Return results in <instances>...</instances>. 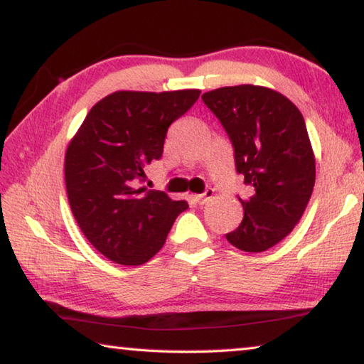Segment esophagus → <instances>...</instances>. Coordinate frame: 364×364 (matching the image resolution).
I'll list each match as a JSON object with an SVG mask.
<instances>
[{"mask_svg": "<svg viewBox=\"0 0 364 364\" xmlns=\"http://www.w3.org/2000/svg\"><path fill=\"white\" fill-rule=\"evenodd\" d=\"M211 197H213V190H211V188H208V190H206V192L205 193H200V195H193V200L195 201H197V203L198 205H205L206 203V201H208Z\"/></svg>", "mask_w": 364, "mask_h": 364, "instance_id": "esophagus-1", "label": "esophagus"}]
</instances>
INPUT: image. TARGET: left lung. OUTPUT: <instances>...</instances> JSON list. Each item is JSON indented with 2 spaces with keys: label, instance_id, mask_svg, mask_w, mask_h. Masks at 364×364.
Returning a JSON list of instances; mask_svg holds the SVG:
<instances>
[{
  "label": "left lung",
  "instance_id": "8db88e82",
  "mask_svg": "<svg viewBox=\"0 0 364 364\" xmlns=\"http://www.w3.org/2000/svg\"><path fill=\"white\" fill-rule=\"evenodd\" d=\"M234 148L237 174L252 195L239 198L244 220L226 234L244 252H264L303 216L316 182V159L299 109L273 89L254 85L205 92Z\"/></svg>",
  "mask_w": 364,
  "mask_h": 364
}]
</instances>
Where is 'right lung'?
<instances>
[{
    "mask_svg": "<svg viewBox=\"0 0 364 364\" xmlns=\"http://www.w3.org/2000/svg\"><path fill=\"white\" fill-rule=\"evenodd\" d=\"M198 97V89L112 92L89 110L70 141L65 182L73 216L115 264L148 262L188 208L161 190L136 188V181H143L144 166L163 156L167 128Z\"/></svg>",
    "mask_w": 364,
    "mask_h": 364,
    "instance_id": "add662e5",
    "label": "right lung"
}]
</instances>
